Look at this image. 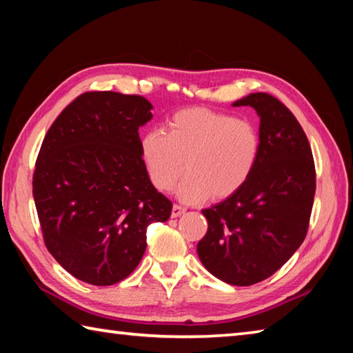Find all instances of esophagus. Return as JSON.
Segmentation results:
<instances>
[{
  "mask_svg": "<svg viewBox=\"0 0 353 353\" xmlns=\"http://www.w3.org/2000/svg\"><path fill=\"white\" fill-rule=\"evenodd\" d=\"M184 212H186V208H183L180 205H173V208H172V219L180 217V215H183Z\"/></svg>",
  "mask_w": 353,
  "mask_h": 353,
  "instance_id": "1",
  "label": "esophagus"
}]
</instances>
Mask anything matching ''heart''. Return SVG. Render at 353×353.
Here are the masks:
<instances>
[{
	"label": "heart",
	"instance_id": "obj_1",
	"mask_svg": "<svg viewBox=\"0 0 353 353\" xmlns=\"http://www.w3.org/2000/svg\"><path fill=\"white\" fill-rule=\"evenodd\" d=\"M259 147L251 122L203 107L176 111L167 119V132L150 128L139 142L142 163L157 189L169 192L186 169L178 195L188 203L236 194L254 170Z\"/></svg>",
	"mask_w": 353,
	"mask_h": 353
}]
</instances>
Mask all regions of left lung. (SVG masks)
I'll list each match as a JSON object with an SVG mask.
<instances>
[{
    "instance_id": "1",
    "label": "left lung",
    "mask_w": 353,
    "mask_h": 353,
    "mask_svg": "<svg viewBox=\"0 0 353 353\" xmlns=\"http://www.w3.org/2000/svg\"><path fill=\"white\" fill-rule=\"evenodd\" d=\"M232 107H252L261 117L257 163L236 194L203 209L208 232L196 252L217 279L248 287L274 274L304 242L316 173L304 130L281 101L252 92Z\"/></svg>"
}]
</instances>
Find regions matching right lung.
Masks as SVG:
<instances>
[{
	"mask_svg": "<svg viewBox=\"0 0 353 353\" xmlns=\"http://www.w3.org/2000/svg\"><path fill=\"white\" fill-rule=\"evenodd\" d=\"M142 96L80 94L43 139L32 194L48 251L91 285H113L138 267L147 226L169 220L141 158L139 127L152 119Z\"/></svg>",
	"mask_w": 353,
	"mask_h": 353,
	"instance_id": "1",
	"label": "right lung"
}]
</instances>
